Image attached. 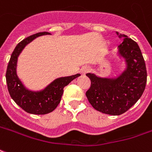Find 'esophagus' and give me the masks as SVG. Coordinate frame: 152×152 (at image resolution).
<instances>
[{"mask_svg": "<svg viewBox=\"0 0 152 152\" xmlns=\"http://www.w3.org/2000/svg\"><path fill=\"white\" fill-rule=\"evenodd\" d=\"M89 71H90V68H89L88 66H83V67L81 68V70H80V72H81L82 74H86V73L88 72Z\"/></svg>", "mask_w": 152, "mask_h": 152, "instance_id": "34e87169", "label": "esophagus"}]
</instances>
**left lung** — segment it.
Segmentation results:
<instances>
[{
    "mask_svg": "<svg viewBox=\"0 0 152 152\" xmlns=\"http://www.w3.org/2000/svg\"><path fill=\"white\" fill-rule=\"evenodd\" d=\"M116 33L123 38L118 53L125 60V70L115 78L86 74L91 81L86 93L90 104L94 109L110 115H120L135 104L144 92L147 76L138 44L127 35Z\"/></svg>",
    "mask_w": 152,
    "mask_h": 152,
    "instance_id": "8db88e82",
    "label": "left lung"
}]
</instances>
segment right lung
Masks as SVG:
<instances>
[{"label":"right lung","instance_id":"add662e5","mask_svg":"<svg viewBox=\"0 0 152 152\" xmlns=\"http://www.w3.org/2000/svg\"><path fill=\"white\" fill-rule=\"evenodd\" d=\"M47 34H49V33H38L18 43L11 54L6 70V83L10 97L25 112L33 114H46L53 112L61 101L64 87L72 80L80 76V74H76L73 76L57 78L43 90L39 91L28 90L23 85L17 76L18 57L27 44L39 36Z\"/></svg>","mask_w":152,"mask_h":152}]
</instances>
